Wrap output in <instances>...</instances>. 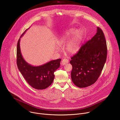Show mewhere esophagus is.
<instances>
[{
    "label": "esophagus",
    "mask_w": 120,
    "mask_h": 120,
    "mask_svg": "<svg viewBox=\"0 0 120 120\" xmlns=\"http://www.w3.org/2000/svg\"><path fill=\"white\" fill-rule=\"evenodd\" d=\"M68 63V60L66 58H64L62 60L61 64L62 65H65L67 64Z\"/></svg>",
    "instance_id": "34e87169"
}]
</instances>
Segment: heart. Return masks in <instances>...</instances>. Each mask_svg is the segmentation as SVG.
Listing matches in <instances>:
<instances>
[{
	"label": "heart",
	"instance_id": "1",
	"mask_svg": "<svg viewBox=\"0 0 120 120\" xmlns=\"http://www.w3.org/2000/svg\"><path fill=\"white\" fill-rule=\"evenodd\" d=\"M73 28L69 29L58 41L60 44L67 43L66 50L70 53H76L79 50L82 39V32L81 30H77L75 32ZM56 49L59 50L57 47Z\"/></svg>",
	"mask_w": 120,
	"mask_h": 120
}]
</instances>
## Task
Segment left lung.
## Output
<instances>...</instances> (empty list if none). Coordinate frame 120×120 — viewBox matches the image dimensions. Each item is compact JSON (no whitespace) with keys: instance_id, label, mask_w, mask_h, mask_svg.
Masks as SVG:
<instances>
[{"instance_id":"1","label":"left lung","mask_w":120,"mask_h":120,"mask_svg":"<svg viewBox=\"0 0 120 120\" xmlns=\"http://www.w3.org/2000/svg\"><path fill=\"white\" fill-rule=\"evenodd\" d=\"M107 55L106 39L103 31L98 27L96 34L71 58V77L74 84L79 88L94 84L101 73Z\"/></svg>"}]
</instances>
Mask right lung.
I'll return each mask as SVG.
<instances>
[{
    "label": "right lung",
    "mask_w": 120,
    "mask_h": 120,
    "mask_svg": "<svg viewBox=\"0 0 120 120\" xmlns=\"http://www.w3.org/2000/svg\"><path fill=\"white\" fill-rule=\"evenodd\" d=\"M27 29L21 36L17 46V65L21 73L27 83L34 88L43 90L52 83L54 72L60 66L61 59L52 60L39 66H33L26 62L22 56L21 52L20 38Z\"/></svg>",
    "instance_id": "add662e5"
}]
</instances>
